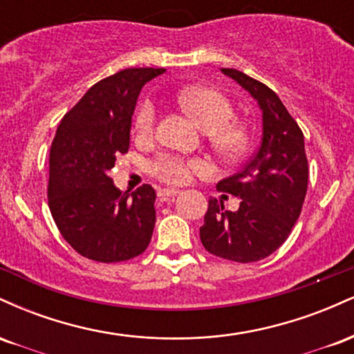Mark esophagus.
Here are the masks:
<instances>
[{
    "instance_id": "1",
    "label": "esophagus",
    "mask_w": 354,
    "mask_h": 354,
    "mask_svg": "<svg viewBox=\"0 0 354 354\" xmlns=\"http://www.w3.org/2000/svg\"><path fill=\"white\" fill-rule=\"evenodd\" d=\"M180 194V191L178 189H169V188H161L158 191V198H160L161 201H168V200H173L174 196H178Z\"/></svg>"
}]
</instances>
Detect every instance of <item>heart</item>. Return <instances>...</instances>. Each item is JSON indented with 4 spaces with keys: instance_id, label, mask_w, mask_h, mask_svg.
I'll return each mask as SVG.
<instances>
[{
    "instance_id": "b5f03b06",
    "label": "heart",
    "mask_w": 354,
    "mask_h": 354,
    "mask_svg": "<svg viewBox=\"0 0 354 354\" xmlns=\"http://www.w3.org/2000/svg\"><path fill=\"white\" fill-rule=\"evenodd\" d=\"M178 103L188 115L205 129L206 140L219 156L226 160L241 158L251 145V131L248 124L233 118V103L219 93L218 89L208 86H189L178 93ZM158 120L156 104L151 100L141 101L135 113V135L141 140L149 138L154 133ZM149 169L154 176L169 185H183L193 176V173L203 171L205 163L198 158L173 156L161 154L151 161Z\"/></svg>"
}]
</instances>
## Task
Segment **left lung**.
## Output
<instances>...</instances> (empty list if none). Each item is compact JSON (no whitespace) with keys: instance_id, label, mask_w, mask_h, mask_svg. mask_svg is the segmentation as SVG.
I'll return each mask as SVG.
<instances>
[{"instance_id":"obj_1","label":"left lung","mask_w":354,"mask_h":354,"mask_svg":"<svg viewBox=\"0 0 354 354\" xmlns=\"http://www.w3.org/2000/svg\"><path fill=\"white\" fill-rule=\"evenodd\" d=\"M221 71L256 100L263 138L245 168L218 183V189L241 198L239 208L228 211L223 201L209 198L200 238L211 254L253 263L286 241L301 213L310 174L304 136L273 89L233 68Z\"/></svg>"}]
</instances>
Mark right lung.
I'll return each instance as SVG.
<instances>
[{"instance_id":"right-lung-1","label":"right lung","mask_w":354,"mask_h":354,"mask_svg":"<svg viewBox=\"0 0 354 354\" xmlns=\"http://www.w3.org/2000/svg\"><path fill=\"white\" fill-rule=\"evenodd\" d=\"M165 68H128L98 81L59 121L50 151L48 205L61 236L84 258L118 263L151 241L156 193L120 191L109 171L128 153L141 88Z\"/></svg>"}]
</instances>
